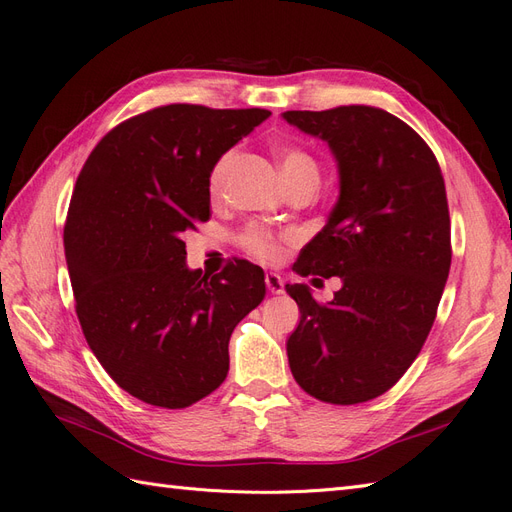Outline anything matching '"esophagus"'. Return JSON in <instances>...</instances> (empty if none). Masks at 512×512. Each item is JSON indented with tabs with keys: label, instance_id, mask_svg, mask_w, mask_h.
Segmentation results:
<instances>
[{
	"label": "esophagus",
	"instance_id": "34e87169",
	"mask_svg": "<svg viewBox=\"0 0 512 512\" xmlns=\"http://www.w3.org/2000/svg\"><path fill=\"white\" fill-rule=\"evenodd\" d=\"M265 284H267V288H269V293H273V295L284 293V280L280 278L278 273L269 271V273L265 275Z\"/></svg>",
	"mask_w": 512,
	"mask_h": 512
}]
</instances>
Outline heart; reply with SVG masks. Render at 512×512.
Segmentation results:
<instances>
[{
	"label": "heart",
	"instance_id": "1",
	"mask_svg": "<svg viewBox=\"0 0 512 512\" xmlns=\"http://www.w3.org/2000/svg\"><path fill=\"white\" fill-rule=\"evenodd\" d=\"M278 157L282 163L284 176L290 187L306 181L319 183V163L308 153L295 144H282L278 148ZM237 163V150L230 148L219 157L209 172V196L219 200L226 193L230 172ZM295 241L293 232H273L260 224H250L239 234V245L243 250L260 262H278L284 256L288 243Z\"/></svg>",
	"mask_w": 512,
	"mask_h": 512
}]
</instances>
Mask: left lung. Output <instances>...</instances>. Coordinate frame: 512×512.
Listing matches in <instances>:
<instances>
[{
    "label": "left lung",
    "mask_w": 512,
    "mask_h": 512,
    "mask_svg": "<svg viewBox=\"0 0 512 512\" xmlns=\"http://www.w3.org/2000/svg\"><path fill=\"white\" fill-rule=\"evenodd\" d=\"M284 120L325 140L340 172V198L295 271L338 275L342 288L319 303L306 284H286L301 312L286 342L290 372L323 403H366L405 375L437 316L452 260L444 176L422 137L385 109Z\"/></svg>",
    "instance_id": "left-lung-1"
}]
</instances>
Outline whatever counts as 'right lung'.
<instances>
[{
    "instance_id": "1",
    "label": "right lung",
    "mask_w": 512,
    "mask_h": 512,
    "mask_svg": "<svg viewBox=\"0 0 512 512\" xmlns=\"http://www.w3.org/2000/svg\"><path fill=\"white\" fill-rule=\"evenodd\" d=\"M269 109L174 103L94 146L68 206L64 254L88 347L124 392L185 409L228 375L234 327L265 273L234 258L213 278L185 265L187 230L211 215L209 172Z\"/></svg>"
}]
</instances>
